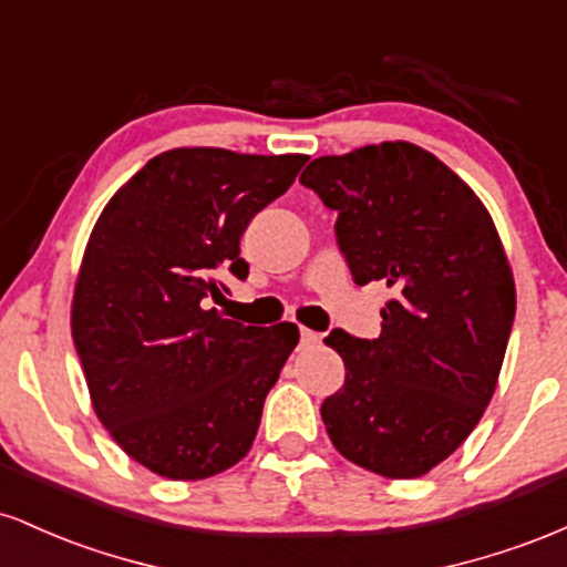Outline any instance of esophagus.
I'll use <instances>...</instances> for the list:
<instances>
[{
	"label": "esophagus",
	"mask_w": 567,
	"mask_h": 567,
	"mask_svg": "<svg viewBox=\"0 0 567 567\" xmlns=\"http://www.w3.org/2000/svg\"><path fill=\"white\" fill-rule=\"evenodd\" d=\"M298 338H301V347H315V343L320 341V333H315V330L309 328H301L298 330Z\"/></svg>",
	"instance_id": "obj_1"
}]
</instances>
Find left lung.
<instances>
[{
	"label": "left lung",
	"mask_w": 567,
	"mask_h": 567,
	"mask_svg": "<svg viewBox=\"0 0 567 567\" xmlns=\"http://www.w3.org/2000/svg\"><path fill=\"white\" fill-rule=\"evenodd\" d=\"M301 184L338 213L357 285L386 282L381 336L333 330L347 379L320 413L338 453L392 480L426 474L461 445L496 392L514 279L474 192L413 143L320 157Z\"/></svg>",
	"instance_id": "obj_1"
}]
</instances>
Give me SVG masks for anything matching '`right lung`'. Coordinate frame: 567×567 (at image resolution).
<instances>
[{"mask_svg":"<svg viewBox=\"0 0 567 567\" xmlns=\"http://www.w3.org/2000/svg\"><path fill=\"white\" fill-rule=\"evenodd\" d=\"M303 165V154L173 148L114 194L90 234L71 338L101 424L162 477H213L256 440L298 328H252L207 303L229 290L226 275L247 279L239 237Z\"/></svg>","mask_w":567,"mask_h":567,"instance_id":"right-lung-1","label":"right lung"}]
</instances>
